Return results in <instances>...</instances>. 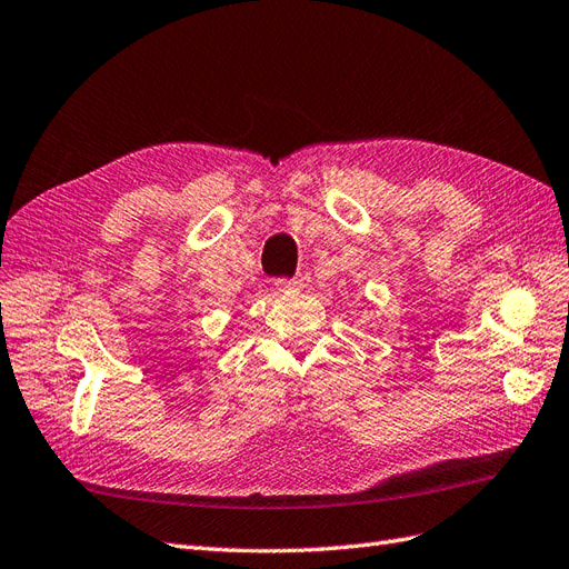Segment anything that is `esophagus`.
Masks as SVG:
<instances>
[{
    "label": "esophagus",
    "mask_w": 569,
    "mask_h": 569,
    "mask_svg": "<svg viewBox=\"0 0 569 569\" xmlns=\"http://www.w3.org/2000/svg\"><path fill=\"white\" fill-rule=\"evenodd\" d=\"M301 287L299 278H280L274 280V289L282 291V295H289V291H297Z\"/></svg>",
    "instance_id": "34e87169"
}]
</instances>
